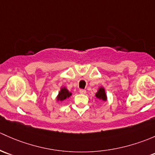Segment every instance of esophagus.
<instances>
[{
  "instance_id": "34e87169",
  "label": "esophagus",
  "mask_w": 155,
  "mask_h": 155,
  "mask_svg": "<svg viewBox=\"0 0 155 155\" xmlns=\"http://www.w3.org/2000/svg\"><path fill=\"white\" fill-rule=\"evenodd\" d=\"M79 93L82 94H86V90H84V89H80L79 90Z\"/></svg>"
}]
</instances>
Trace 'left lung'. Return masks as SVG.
I'll list each match as a JSON object with an SVG mask.
<instances>
[{"mask_svg": "<svg viewBox=\"0 0 155 155\" xmlns=\"http://www.w3.org/2000/svg\"><path fill=\"white\" fill-rule=\"evenodd\" d=\"M95 97H97L99 100L103 101V102H106L107 97V94L106 92H105V87L101 86L98 88V91L95 94Z\"/></svg>", "mask_w": 155, "mask_h": 155, "instance_id": "1", "label": "left lung"}]
</instances>
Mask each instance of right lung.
<instances>
[{"mask_svg":"<svg viewBox=\"0 0 155 155\" xmlns=\"http://www.w3.org/2000/svg\"><path fill=\"white\" fill-rule=\"evenodd\" d=\"M71 95H72V93L70 92L66 87H61L56 97V101L57 102H62L66 99L69 98Z\"/></svg>","mask_w":155,"mask_h":155,"instance_id":"right-lung-1","label":"right lung"}]
</instances>
